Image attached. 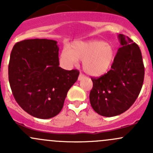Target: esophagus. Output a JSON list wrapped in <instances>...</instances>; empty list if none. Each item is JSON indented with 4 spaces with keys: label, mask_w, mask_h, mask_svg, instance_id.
<instances>
[{
    "label": "esophagus",
    "mask_w": 153,
    "mask_h": 153,
    "mask_svg": "<svg viewBox=\"0 0 153 153\" xmlns=\"http://www.w3.org/2000/svg\"><path fill=\"white\" fill-rule=\"evenodd\" d=\"M85 78V75H83V74H81V73H80L79 76H78V81H81V80H82L83 78Z\"/></svg>",
    "instance_id": "34e87169"
}]
</instances>
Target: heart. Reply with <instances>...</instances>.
Returning a JSON list of instances; mask_svg holds the SVG:
<instances>
[{
  "label": "heart",
  "mask_w": 153,
  "mask_h": 153,
  "mask_svg": "<svg viewBox=\"0 0 153 153\" xmlns=\"http://www.w3.org/2000/svg\"><path fill=\"white\" fill-rule=\"evenodd\" d=\"M115 58V49L104 41L93 40L77 41L61 52L60 59L66 67H72L78 61H82L83 69L91 76L98 77L106 74L112 67Z\"/></svg>",
  "instance_id": "heart-1"
}]
</instances>
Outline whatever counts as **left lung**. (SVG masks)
<instances>
[{"label": "left lung", "instance_id": "obj_1", "mask_svg": "<svg viewBox=\"0 0 153 153\" xmlns=\"http://www.w3.org/2000/svg\"><path fill=\"white\" fill-rule=\"evenodd\" d=\"M121 47L112 69L98 78H92L89 94L92 109L105 117L116 116L127 110L138 98L144 78L140 48L127 36L119 34Z\"/></svg>", "mask_w": 153, "mask_h": 153}]
</instances>
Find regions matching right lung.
<instances>
[{"label":"right lung","instance_id":"right-lung-1","mask_svg":"<svg viewBox=\"0 0 153 153\" xmlns=\"http://www.w3.org/2000/svg\"><path fill=\"white\" fill-rule=\"evenodd\" d=\"M57 41L28 39L12 48L9 81L15 101L29 115L48 119L62 109L67 92L79 71L59 67Z\"/></svg>","mask_w":153,"mask_h":153}]
</instances>
